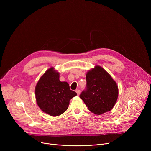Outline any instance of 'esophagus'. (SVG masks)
<instances>
[{"label":"esophagus","mask_w":151,"mask_h":151,"mask_svg":"<svg viewBox=\"0 0 151 151\" xmlns=\"http://www.w3.org/2000/svg\"><path fill=\"white\" fill-rule=\"evenodd\" d=\"M76 92L77 93V95H78V96H79V95H80V94L81 91H80V89H77V90L76 91Z\"/></svg>","instance_id":"1"}]
</instances>
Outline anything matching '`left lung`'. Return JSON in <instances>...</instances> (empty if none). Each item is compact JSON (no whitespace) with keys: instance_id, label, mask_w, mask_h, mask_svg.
Segmentation results:
<instances>
[{"instance_id":"obj_1","label":"left lung","mask_w":151,"mask_h":151,"mask_svg":"<svg viewBox=\"0 0 151 151\" xmlns=\"http://www.w3.org/2000/svg\"><path fill=\"white\" fill-rule=\"evenodd\" d=\"M86 89L80 97L91 111L100 115L109 111L114 106L118 97L116 82L100 66L95 67L86 74Z\"/></svg>"}]
</instances>
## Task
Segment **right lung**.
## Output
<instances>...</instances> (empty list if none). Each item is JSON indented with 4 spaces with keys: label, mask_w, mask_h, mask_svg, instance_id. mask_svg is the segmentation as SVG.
<instances>
[{
    "label": "right lung",
    "mask_w": 151,
    "mask_h": 151,
    "mask_svg": "<svg viewBox=\"0 0 151 151\" xmlns=\"http://www.w3.org/2000/svg\"><path fill=\"white\" fill-rule=\"evenodd\" d=\"M37 103L43 112L58 116L68 109L70 100L77 93L70 90L67 82L59 80V74L53 68L47 70L35 87Z\"/></svg>",
    "instance_id": "right-lung-1"
}]
</instances>
